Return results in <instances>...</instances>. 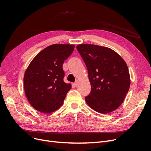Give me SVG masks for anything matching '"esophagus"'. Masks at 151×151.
<instances>
[{
	"label": "esophagus",
	"instance_id": "34e87169",
	"mask_svg": "<svg viewBox=\"0 0 151 151\" xmlns=\"http://www.w3.org/2000/svg\"><path fill=\"white\" fill-rule=\"evenodd\" d=\"M78 83H79V81H77V80H76L75 83H74V86H75V87H77V86H78Z\"/></svg>",
	"mask_w": 151,
	"mask_h": 151
}]
</instances>
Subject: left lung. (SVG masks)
I'll list each match as a JSON object with an SVG mask.
<instances>
[{
	"instance_id": "obj_1",
	"label": "left lung",
	"mask_w": 151,
	"mask_h": 151,
	"mask_svg": "<svg viewBox=\"0 0 151 151\" xmlns=\"http://www.w3.org/2000/svg\"><path fill=\"white\" fill-rule=\"evenodd\" d=\"M88 68L91 90L85 97L96 111L106 114L115 110L124 101L130 79L124 60L113 50L90 44L76 47Z\"/></svg>"
}]
</instances>
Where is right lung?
I'll return each instance as SVG.
<instances>
[{"label":"right lung","instance_id":"add662e5","mask_svg":"<svg viewBox=\"0 0 151 151\" xmlns=\"http://www.w3.org/2000/svg\"><path fill=\"white\" fill-rule=\"evenodd\" d=\"M74 46L54 44L45 48L31 61L24 76L25 94L36 110L44 113L60 108L70 84L63 81L62 65L74 51Z\"/></svg>","mask_w":151,"mask_h":151}]
</instances>
